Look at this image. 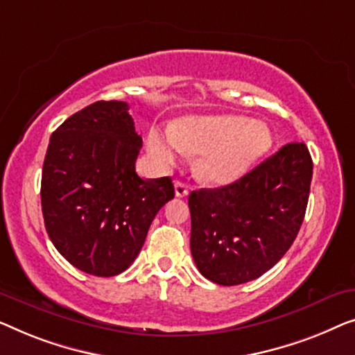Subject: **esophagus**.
Listing matches in <instances>:
<instances>
[{
	"instance_id": "1",
	"label": "esophagus",
	"mask_w": 355,
	"mask_h": 355,
	"mask_svg": "<svg viewBox=\"0 0 355 355\" xmlns=\"http://www.w3.org/2000/svg\"><path fill=\"white\" fill-rule=\"evenodd\" d=\"M188 193H189L188 184L183 183V182H180V180H177V182H175V196L177 198H187Z\"/></svg>"
}]
</instances>
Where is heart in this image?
Wrapping results in <instances>:
<instances>
[{"label": "heart", "mask_w": 355, "mask_h": 355, "mask_svg": "<svg viewBox=\"0 0 355 355\" xmlns=\"http://www.w3.org/2000/svg\"><path fill=\"white\" fill-rule=\"evenodd\" d=\"M273 144L270 127L236 114L188 117L173 130L153 128L148 149L161 167H171L184 153H199L194 173L211 184L236 182Z\"/></svg>", "instance_id": "1"}]
</instances>
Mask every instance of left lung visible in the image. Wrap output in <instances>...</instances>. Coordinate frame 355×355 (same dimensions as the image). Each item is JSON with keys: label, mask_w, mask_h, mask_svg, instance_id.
Here are the masks:
<instances>
[{"label": "left lung", "mask_w": 355, "mask_h": 355, "mask_svg": "<svg viewBox=\"0 0 355 355\" xmlns=\"http://www.w3.org/2000/svg\"><path fill=\"white\" fill-rule=\"evenodd\" d=\"M304 143H288L236 182L188 198L198 270L222 286L248 283L282 259L302 225L312 182Z\"/></svg>", "instance_id": "obj_1"}]
</instances>
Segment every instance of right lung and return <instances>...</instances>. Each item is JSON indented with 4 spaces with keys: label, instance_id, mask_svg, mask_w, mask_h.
<instances>
[{
    "label": "right lung",
    "instance_id": "right-lung-1",
    "mask_svg": "<svg viewBox=\"0 0 355 355\" xmlns=\"http://www.w3.org/2000/svg\"><path fill=\"white\" fill-rule=\"evenodd\" d=\"M141 137L123 101H96L51 135L42 173L48 236L78 270L114 277L132 266L164 204L171 177L135 171Z\"/></svg>",
    "mask_w": 355,
    "mask_h": 355
}]
</instances>
